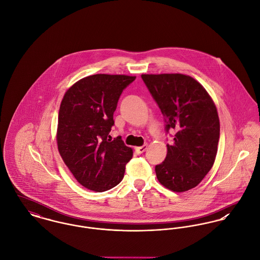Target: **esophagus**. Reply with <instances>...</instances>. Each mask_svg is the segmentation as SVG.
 <instances>
[{"mask_svg": "<svg viewBox=\"0 0 260 260\" xmlns=\"http://www.w3.org/2000/svg\"><path fill=\"white\" fill-rule=\"evenodd\" d=\"M146 148H147V145L146 144H144L143 146H139V147H136L135 149H136V151L138 152V153H144V151L146 150Z\"/></svg>", "mask_w": 260, "mask_h": 260, "instance_id": "34e87169", "label": "esophagus"}]
</instances>
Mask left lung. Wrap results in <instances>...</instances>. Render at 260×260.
Listing matches in <instances>:
<instances>
[{"label":"left lung","mask_w":260,"mask_h":260,"mask_svg":"<svg viewBox=\"0 0 260 260\" xmlns=\"http://www.w3.org/2000/svg\"><path fill=\"white\" fill-rule=\"evenodd\" d=\"M166 122L174 131L166 159L155 166L158 181L182 192L196 187L213 166L219 141V118L202 85L181 74L142 75Z\"/></svg>","instance_id":"1"}]
</instances>
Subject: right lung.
Listing matches in <instances>:
<instances>
[{
	"mask_svg": "<svg viewBox=\"0 0 260 260\" xmlns=\"http://www.w3.org/2000/svg\"><path fill=\"white\" fill-rule=\"evenodd\" d=\"M136 77L98 74L70 87L58 112V152L76 179L87 189L103 192L123 178L133 149L109 134L123 89Z\"/></svg>",
	"mask_w": 260,
	"mask_h": 260,
	"instance_id": "1",
	"label": "right lung"
}]
</instances>
